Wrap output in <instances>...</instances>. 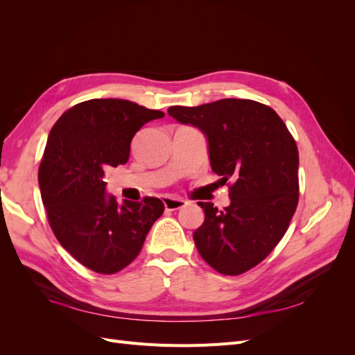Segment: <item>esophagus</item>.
Returning a JSON list of instances; mask_svg holds the SVG:
<instances>
[{"instance_id": "34e87169", "label": "esophagus", "mask_w": 355, "mask_h": 355, "mask_svg": "<svg viewBox=\"0 0 355 355\" xmlns=\"http://www.w3.org/2000/svg\"><path fill=\"white\" fill-rule=\"evenodd\" d=\"M164 202V207L167 211H173V210H179L182 207L187 206V201L182 200V198H171V197H164L163 198Z\"/></svg>"}]
</instances>
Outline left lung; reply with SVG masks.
Returning <instances> with one entry per match:
<instances>
[{"label": "left lung", "mask_w": 355, "mask_h": 355, "mask_svg": "<svg viewBox=\"0 0 355 355\" xmlns=\"http://www.w3.org/2000/svg\"><path fill=\"white\" fill-rule=\"evenodd\" d=\"M168 115L202 132L211 170L230 179L223 210L198 202L204 222L194 232L201 257L213 270L239 275L262 262L283 239L299 200V154L277 112L249 99L170 106Z\"/></svg>", "instance_id": "8db88e82"}]
</instances>
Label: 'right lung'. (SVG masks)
Wrapping results in <instances>:
<instances>
[{"label": "right lung", "instance_id": "right-lung-1", "mask_svg": "<svg viewBox=\"0 0 355 355\" xmlns=\"http://www.w3.org/2000/svg\"><path fill=\"white\" fill-rule=\"evenodd\" d=\"M163 116L130 101L92 99L63 112L50 130L38 170L42 204L63 249L94 272L132 263L164 211L155 197L118 204L103 180L127 163L139 128Z\"/></svg>", "mask_w": 355, "mask_h": 355}]
</instances>
